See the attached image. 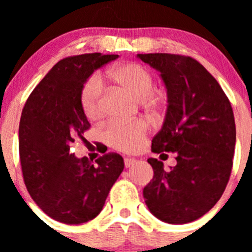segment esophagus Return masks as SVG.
Returning <instances> with one entry per match:
<instances>
[{
	"mask_svg": "<svg viewBox=\"0 0 252 252\" xmlns=\"http://www.w3.org/2000/svg\"><path fill=\"white\" fill-rule=\"evenodd\" d=\"M136 162L138 161H136L135 158H131V157H126V158H124V166H126V168H129V167L134 166Z\"/></svg>",
	"mask_w": 252,
	"mask_h": 252,
	"instance_id": "obj_1",
	"label": "esophagus"
}]
</instances>
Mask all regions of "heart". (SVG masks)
Instances as JSON below:
<instances>
[{
    "label": "heart",
    "instance_id": "heart-1",
    "mask_svg": "<svg viewBox=\"0 0 252 252\" xmlns=\"http://www.w3.org/2000/svg\"><path fill=\"white\" fill-rule=\"evenodd\" d=\"M102 79L122 86L136 98H145L157 102L151 93L155 85L154 74L139 63H121L111 67L102 75ZM80 105L84 114L90 121H96L102 116V84L97 77L89 79L80 91ZM149 131V124L144 119L131 122L113 121L107 124L102 138L108 146L124 152L136 151L141 147Z\"/></svg>",
    "mask_w": 252,
    "mask_h": 252
}]
</instances>
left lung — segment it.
Returning <instances> with one entry per match:
<instances>
[{"mask_svg":"<svg viewBox=\"0 0 252 252\" xmlns=\"http://www.w3.org/2000/svg\"><path fill=\"white\" fill-rule=\"evenodd\" d=\"M161 73L168 107L152 151L177 154V166L149 158L154 178L144 188L150 212L163 222L184 224L217 204L229 180L235 149V122L229 98L201 63L173 53L138 55Z\"/></svg>","mask_w":252,"mask_h":252,"instance_id":"obj_1","label":"left lung"}]
</instances>
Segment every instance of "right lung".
Here are the masks:
<instances>
[{
    "label": "right lung",
    "instance_id": "add662e5",
    "mask_svg": "<svg viewBox=\"0 0 252 252\" xmlns=\"http://www.w3.org/2000/svg\"><path fill=\"white\" fill-rule=\"evenodd\" d=\"M118 55L85 53L56 63L25 102L19 123V157L25 187L36 205L58 222L80 224L102 210L123 172L121 155L95 162L77 158L72 145L86 141L90 123L80 105L86 79Z\"/></svg>",
    "mask_w": 252,
    "mask_h": 252
}]
</instances>
